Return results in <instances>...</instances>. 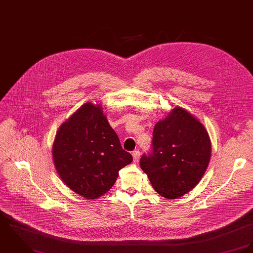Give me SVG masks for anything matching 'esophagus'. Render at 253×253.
Segmentation results:
<instances>
[{
    "mask_svg": "<svg viewBox=\"0 0 253 253\" xmlns=\"http://www.w3.org/2000/svg\"><path fill=\"white\" fill-rule=\"evenodd\" d=\"M132 155H133V159H134V162H138V161H139V159H140V151H139V150H135V151H133Z\"/></svg>",
    "mask_w": 253,
    "mask_h": 253,
    "instance_id": "esophagus-1",
    "label": "esophagus"
}]
</instances>
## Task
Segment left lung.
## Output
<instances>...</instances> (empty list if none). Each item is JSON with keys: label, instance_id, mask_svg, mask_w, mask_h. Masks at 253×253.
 Wrapping results in <instances>:
<instances>
[{"label": "left lung", "instance_id": "left-lung-1", "mask_svg": "<svg viewBox=\"0 0 253 253\" xmlns=\"http://www.w3.org/2000/svg\"><path fill=\"white\" fill-rule=\"evenodd\" d=\"M211 154L205 126L193 114L175 107L155 124L152 152L141 156L140 166L159 195L177 199L200 182Z\"/></svg>", "mask_w": 253, "mask_h": 253}]
</instances>
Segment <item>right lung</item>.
<instances>
[{
    "label": "right lung",
    "mask_w": 253,
    "mask_h": 253,
    "mask_svg": "<svg viewBox=\"0 0 253 253\" xmlns=\"http://www.w3.org/2000/svg\"><path fill=\"white\" fill-rule=\"evenodd\" d=\"M52 157L63 182L87 200L107 193L119 169L133 161L132 155L122 149L102 106L90 102L59 127Z\"/></svg>",
    "instance_id": "right-lung-1"
}]
</instances>
